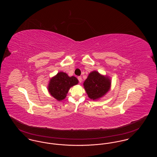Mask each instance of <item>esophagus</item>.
Returning <instances> with one entry per match:
<instances>
[{
  "label": "esophagus",
  "instance_id": "esophagus-1",
  "mask_svg": "<svg viewBox=\"0 0 157 157\" xmlns=\"http://www.w3.org/2000/svg\"><path fill=\"white\" fill-rule=\"evenodd\" d=\"M78 79L79 82H80V83H81V82H82V79L81 76H78Z\"/></svg>",
  "mask_w": 157,
  "mask_h": 157
}]
</instances>
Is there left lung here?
<instances>
[{
    "label": "left lung",
    "instance_id": "8db88e82",
    "mask_svg": "<svg viewBox=\"0 0 157 157\" xmlns=\"http://www.w3.org/2000/svg\"><path fill=\"white\" fill-rule=\"evenodd\" d=\"M111 81L108 77L100 75L97 71L90 73L83 83V86L89 98L95 100L102 97L109 90Z\"/></svg>",
    "mask_w": 157,
    "mask_h": 157
}]
</instances>
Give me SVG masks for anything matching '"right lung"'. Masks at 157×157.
<instances>
[{"instance_id": "right-lung-1", "label": "right lung", "mask_w": 157, "mask_h": 157, "mask_svg": "<svg viewBox=\"0 0 157 157\" xmlns=\"http://www.w3.org/2000/svg\"><path fill=\"white\" fill-rule=\"evenodd\" d=\"M78 80L75 76L69 77L64 72H59L51 79L48 90L51 95L58 101L65 99L69 88L76 85Z\"/></svg>"}]
</instances>
